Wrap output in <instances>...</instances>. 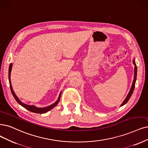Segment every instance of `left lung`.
<instances>
[{
	"mask_svg": "<svg viewBox=\"0 0 148 148\" xmlns=\"http://www.w3.org/2000/svg\"><path fill=\"white\" fill-rule=\"evenodd\" d=\"M133 64H134L135 66V68H134V80H133V82H132V86H131L130 88V90L129 92V93L127 95V96H126V97H125V99H124V101L123 102V103H121V106H123L124 105H125V103H126L129 100V99L130 98L131 96H132L133 92H134V88H135V82H136V74H137V68H136V63H135V59H133Z\"/></svg>",
	"mask_w": 148,
	"mask_h": 148,
	"instance_id": "1",
	"label": "left lung"
}]
</instances>
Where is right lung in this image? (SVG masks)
Instances as JSON below:
<instances>
[{
  "instance_id": "right-lung-1",
  "label": "right lung",
  "mask_w": 148,
  "mask_h": 148,
  "mask_svg": "<svg viewBox=\"0 0 148 148\" xmlns=\"http://www.w3.org/2000/svg\"><path fill=\"white\" fill-rule=\"evenodd\" d=\"M12 66H13V63H10V66H9V70H8V79H9V82H10V89H11V91H12V95L13 96V97H14L15 100L17 101V102L19 103V105H21V106H23V107H24L25 108H26L27 110H28L33 113H40V114H42V113H46L48 111L51 110V109H52L53 107H56L60 101V97H61V94H62V91L60 92L59 94V96H58V99L55 102L53 103H52V104L49 106H47V107H42V108H40V107H36L34 105L32 106H30V105H27V104H25V103H23V102H21L19 99L18 98V97L16 95L15 92H14L13 90V88H12V83H11V79H10V77H11V72H12Z\"/></svg>"
}]
</instances>
